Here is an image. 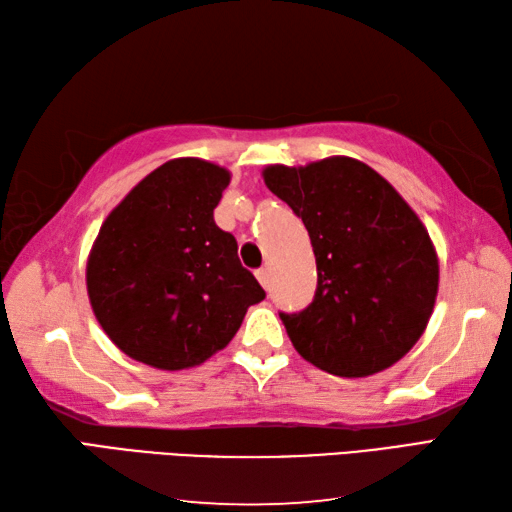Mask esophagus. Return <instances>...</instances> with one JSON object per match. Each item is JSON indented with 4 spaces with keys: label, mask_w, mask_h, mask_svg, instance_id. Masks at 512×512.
I'll list each match as a JSON object with an SVG mask.
<instances>
[{
    "label": "esophagus",
    "mask_w": 512,
    "mask_h": 512,
    "mask_svg": "<svg viewBox=\"0 0 512 512\" xmlns=\"http://www.w3.org/2000/svg\"><path fill=\"white\" fill-rule=\"evenodd\" d=\"M256 278H258V283L263 285L265 289H269V287H271V274H269V269H267V267H260V269L256 271Z\"/></svg>",
    "instance_id": "34e87169"
}]
</instances>
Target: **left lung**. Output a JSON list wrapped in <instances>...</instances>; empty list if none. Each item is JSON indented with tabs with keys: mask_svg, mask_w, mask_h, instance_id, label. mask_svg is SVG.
<instances>
[{
	"mask_svg": "<svg viewBox=\"0 0 512 512\" xmlns=\"http://www.w3.org/2000/svg\"><path fill=\"white\" fill-rule=\"evenodd\" d=\"M263 176L302 218L316 254L311 305L280 311L291 344L342 378L391 367L420 340L437 296L440 265L420 218L389 181L349 156L269 165Z\"/></svg>",
	"mask_w": 512,
	"mask_h": 512,
	"instance_id": "1",
	"label": "left lung"
}]
</instances>
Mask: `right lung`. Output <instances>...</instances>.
<instances>
[{
    "label": "right lung",
    "instance_id": "obj_1",
    "mask_svg": "<svg viewBox=\"0 0 512 512\" xmlns=\"http://www.w3.org/2000/svg\"><path fill=\"white\" fill-rule=\"evenodd\" d=\"M229 172L174 159L150 172L103 221L88 258L90 305L108 338L163 371L227 347L263 287L214 223Z\"/></svg>",
    "mask_w": 512,
    "mask_h": 512
}]
</instances>
